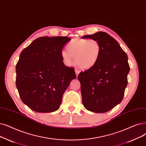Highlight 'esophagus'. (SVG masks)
Returning <instances> with one entry per match:
<instances>
[{
	"mask_svg": "<svg viewBox=\"0 0 146 146\" xmlns=\"http://www.w3.org/2000/svg\"><path fill=\"white\" fill-rule=\"evenodd\" d=\"M75 72H76V76H78V74L80 73V71L79 70H78V69H75Z\"/></svg>",
	"mask_w": 146,
	"mask_h": 146,
	"instance_id": "esophagus-1",
	"label": "esophagus"
}]
</instances>
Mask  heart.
I'll list each match as a JSON object with an SVG mask.
<instances>
[{"mask_svg": "<svg viewBox=\"0 0 146 146\" xmlns=\"http://www.w3.org/2000/svg\"><path fill=\"white\" fill-rule=\"evenodd\" d=\"M61 52V57L66 66H71L73 57L76 64L81 69L91 68L97 64L101 55V46L96 39L76 38Z\"/></svg>", "mask_w": 146, "mask_h": 146, "instance_id": "obj_1", "label": "heart"}]
</instances>
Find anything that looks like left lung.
Returning a JSON list of instances; mask_svg holds the SVG:
<instances>
[{
	"label": "left lung",
	"mask_w": 146,
	"mask_h": 146,
	"mask_svg": "<svg viewBox=\"0 0 146 146\" xmlns=\"http://www.w3.org/2000/svg\"><path fill=\"white\" fill-rule=\"evenodd\" d=\"M82 39L98 40L101 46L97 64L78 75L82 103L85 109L105 113L121 102L128 84V56L119 43L106 32L85 35Z\"/></svg>",
	"instance_id": "obj_1"
}]
</instances>
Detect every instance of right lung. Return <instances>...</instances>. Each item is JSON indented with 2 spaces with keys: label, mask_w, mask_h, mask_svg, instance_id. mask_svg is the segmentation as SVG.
<instances>
[{
  "label": "right lung",
  "mask_w": 146,
  "mask_h": 146,
  "mask_svg": "<svg viewBox=\"0 0 146 146\" xmlns=\"http://www.w3.org/2000/svg\"><path fill=\"white\" fill-rule=\"evenodd\" d=\"M71 39L40 37L24 49L16 65V86L23 102L39 113L57 110L70 81L76 76L66 67L62 49Z\"/></svg>",
  "instance_id": "right-lung-1"
}]
</instances>
